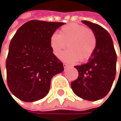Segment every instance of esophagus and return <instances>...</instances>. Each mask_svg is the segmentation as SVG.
Returning <instances> with one entry per match:
<instances>
[{
  "label": "esophagus",
  "mask_w": 121,
  "mask_h": 121,
  "mask_svg": "<svg viewBox=\"0 0 121 121\" xmlns=\"http://www.w3.org/2000/svg\"><path fill=\"white\" fill-rule=\"evenodd\" d=\"M63 66H64V67H65V68H66V67L68 66V65H67V63H63Z\"/></svg>",
  "instance_id": "obj_1"
}]
</instances>
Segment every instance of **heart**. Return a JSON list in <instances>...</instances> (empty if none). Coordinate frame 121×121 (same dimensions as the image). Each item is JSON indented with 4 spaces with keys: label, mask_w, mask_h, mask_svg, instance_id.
<instances>
[{
    "label": "heart",
    "mask_w": 121,
    "mask_h": 121,
    "mask_svg": "<svg viewBox=\"0 0 121 121\" xmlns=\"http://www.w3.org/2000/svg\"><path fill=\"white\" fill-rule=\"evenodd\" d=\"M50 46L56 56L61 55L67 46L69 49L62 58L67 62H86L93 55L96 47V38L94 31L77 23H69L59 30V34L50 37Z\"/></svg>",
    "instance_id": "obj_1"
}]
</instances>
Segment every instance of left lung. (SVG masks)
<instances>
[{
    "mask_svg": "<svg viewBox=\"0 0 121 121\" xmlns=\"http://www.w3.org/2000/svg\"><path fill=\"white\" fill-rule=\"evenodd\" d=\"M82 22L94 31L97 43L89 61L75 66L78 77L71 83V88L78 96L96 101L104 97L111 89L116 74L117 55L108 31L95 23Z\"/></svg>",
    "mask_w": 121,
    "mask_h": 121,
    "instance_id": "left-lung-1",
    "label": "left lung"
}]
</instances>
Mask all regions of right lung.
Returning a JSON list of instances; mask_svg holds the SVG:
<instances>
[{
  "mask_svg": "<svg viewBox=\"0 0 121 121\" xmlns=\"http://www.w3.org/2000/svg\"><path fill=\"white\" fill-rule=\"evenodd\" d=\"M65 24L30 20L12 38L6 62L7 84L20 100L35 102L43 98L53 76L64 70L49 41L56 30Z\"/></svg>",
  "mask_w": 121,
  "mask_h": 121,
  "instance_id": "1",
  "label": "right lung"
}]
</instances>
